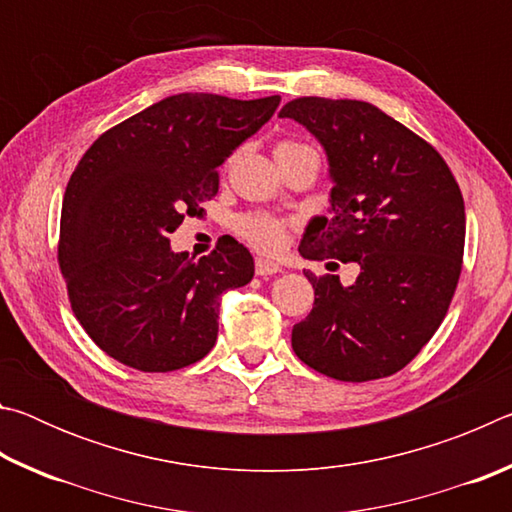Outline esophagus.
I'll list each match as a JSON object with an SVG mask.
<instances>
[{"label": "esophagus", "instance_id": "1", "mask_svg": "<svg viewBox=\"0 0 512 512\" xmlns=\"http://www.w3.org/2000/svg\"><path fill=\"white\" fill-rule=\"evenodd\" d=\"M282 271V266L277 264V262H271V259H266V257H257L255 259V273L257 275H275V273H280Z\"/></svg>", "mask_w": 512, "mask_h": 512}]
</instances>
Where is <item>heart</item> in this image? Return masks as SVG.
I'll use <instances>...</instances> for the list:
<instances>
[{
  "instance_id": "b5f03b06",
  "label": "heart",
  "mask_w": 512,
  "mask_h": 512,
  "mask_svg": "<svg viewBox=\"0 0 512 512\" xmlns=\"http://www.w3.org/2000/svg\"><path fill=\"white\" fill-rule=\"evenodd\" d=\"M305 151H314V149L302 142L284 140L275 146V158L277 155H296ZM239 235L255 248L273 253V250H277L284 244V223L266 214H250L239 221Z\"/></svg>"
}]
</instances>
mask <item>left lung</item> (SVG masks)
Listing matches in <instances>:
<instances>
[{"label": "left lung", "mask_w": 512, "mask_h": 512, "mask_svg": "<svg viewBox=\"0 0 512 512\" xmlns=\"http://www.w3.org/2000/svg\"><path fill=\"white\" fill-rule=\"evenodd\" d=\"M329 162V212L300 241L305 259L357 264V280L305 271L314 309L293 325L300 361L341 381L402 370L443 323L465 246L461 189L440 153L377 106L302 97L280 110Z\"/></svg>", "instance_id": "left-lung-1"}]
</instances>
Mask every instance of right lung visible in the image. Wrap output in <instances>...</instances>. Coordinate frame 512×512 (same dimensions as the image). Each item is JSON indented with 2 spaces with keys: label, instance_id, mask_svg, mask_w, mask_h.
<instances>
[{
  "label": "right lung",
  "instance_id": "1",
  "mask_svg": "<svg viewBox=\"0 0 512 512\" xmlns=\"http://www.w3.org/2000/svg\"><path fill=\"white\" fill-rule=\"evenodd\" d=\"M277 106V94H173L85 151L65 189L58 264L76 318L108 357L169 372L214 348L221 296L253 280V255L225 239L194 262L169 235L185 214H203L216 169Z\"/></svg>",
  "mask_w": 512,
  "mask_h": 512
}]
</instances>
